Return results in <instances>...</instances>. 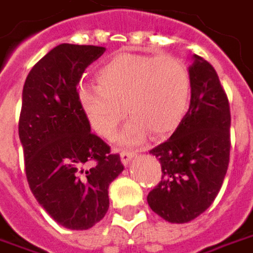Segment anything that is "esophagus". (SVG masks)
I'll return each instance as SVG.
<instances>
[{
	"mask_svg": "<svg viewBox=\"0 0 253 253\" xmlns=\"http://www.w3.org/2000/svg\"><path fill=\"white\" fill-rule=\"evenodd\" d=\"M137 155L134 153V152H122L121 153V160L123 166H128L130 164V160H131L132 157H135Z\"/></svg>",
	"mask_w": 253,
	"mask_h": 253,
	"instance_id": "esophagus-1",
	"label": "esophagus"
}]
</instances>
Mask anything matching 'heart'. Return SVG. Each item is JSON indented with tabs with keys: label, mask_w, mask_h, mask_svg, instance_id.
Segmentation results:
<instances>
[{
	"label": "heart",
	"mask_w": 253,
	"mask_h": 253,
	"mask_svg": "<svg viewBox=\"0 0 253 253\" xmlns=\"http://www.w3.org/2000/svg\"><path fill=\"white\" fill-rule=\"evenodd\" d=\"M96 81L98 86L79 89V107L104 138L126 112L131 115L116 138L121 145L139 144L149 131L153 137L174 131L188 111L189 71L172 56L118 53L97 70Z\"/></svg>",
	"instance_id": "heart-1"
}]
</instances>
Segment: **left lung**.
<instances>
[{
    "label": "left lung",
    "mask_w": 253,
    "mask_h": 253,
    "mask_svg": "<svg viewBox=\"0 0 253 253\" xmlns=\"http://www.w3.org/2000/svg\"><path fill=\"white\" fill-rule=\"evenodd\" d=\"M190 105L175 131L149 153L162 166V181L148 194L153 212L186 223L212 204L230 156V108L213 67L192 56Z\"/></svg>",
    "instance_id": "left-lung-1"
}]
</instances>
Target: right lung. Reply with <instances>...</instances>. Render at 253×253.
<instances>
[{
  "label": "right lung",
  "instance_id": "obj_1",
  "mask_svg": "<svg viewBox=\"0 0 253 253\" xmlns=\"http://www.w3.org/2000/svg\"><path fill=\"white\" fill-rule=\"evenodd\" d=\"M105 47L61 43L33 67L23 86L19 138L28 185L59 225L87 230L109 208L119 155L91 134L78 101L82 74Z\"/></svg>",
  "mask_w": 253,
  "mask_h": 253
}]
</instances>
